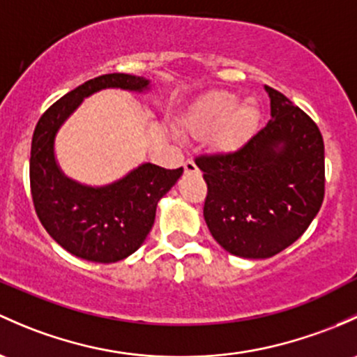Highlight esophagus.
<instances>
[{
    "label": "esophagus",
    "instance_id": "1",
    "mask_svg": "<svg viewBox=\"0 0 357 357\" xmlns=\"http://www.w3.org/2000/svg\"><path fill=\"white\" fill-rule=\"evenodd\" d=\"M185 171L186 172H198L197 164H195L193 160H186V162H185Z\"/></svg>",
    "mask_w": 357,
    "mask_h": 357
}]
</instances>
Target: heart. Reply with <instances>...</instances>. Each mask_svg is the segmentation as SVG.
<instances>
[{"mask_svg":"<svg viewBox=\"0 0 357 357\" xmlns=\"http://www.w3.org/2000/svg\"><path fill=\"white\" fill-rule=\"evenodd\" d=\"M261 123V109L257 99L239 102L238 93L213 90L193 102L181 128L191 137H210L215 152L232 155L255 137Z\"/></svg>","mask_w":357,"mask_h":357,"instance_id":"heart-1","label":"heart"}]
</instances>
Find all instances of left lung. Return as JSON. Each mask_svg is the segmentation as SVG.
Listing matches in <instances>:
<instances>
[{"label": "left lung", "mask_w": 357, "mask_h": 357, "mask_svg": "<svg viewBox=\"0 0 357 357\" xmlns=\"http://www.w3.org/2000/svg\"><path fill=\"white\" fill-rule=\"evenodd\" d=\"M270 119L239 152L198 157L210 234L231 255L270 258L301 238L325 195V147L313 119L265 85Z\"/></svg>", "instance_id": "left-lung-1"}]
</instances>
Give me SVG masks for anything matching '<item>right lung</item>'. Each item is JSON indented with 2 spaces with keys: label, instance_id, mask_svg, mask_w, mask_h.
Returning a JSON list of instances; mask_svg holds the SVG:
<instances>
[{
  "label": "right lung",
  "instance_id": "add662e5",
  "mask_svg": "<svg viewBox=\"0 0 357 357\" xmlns=\"http://www.w3.org/2000/svg\"><path fill=\"white\" fill-rule=\"evenodd\" d=\"M104 89L147 93L152 84L137 75H100L52 104L33 130L30 191L40 224L59 246L84 260L114 264L144 245L157 204L181 178L183 167L164 169L142 162L102 186L66 176L56 159V135L87 97Z\"/></svg>",
  "mask_w": 357,
  "mask_h": 357
}]
</instances>
